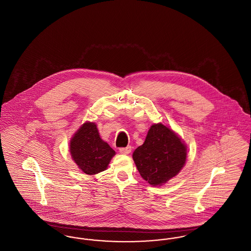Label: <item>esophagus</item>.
Returning <instances> with one entry per match:
<instances>
[{
  "mask_svg": "<svg viewBox=\"0 0 251 251\" xmlns=\"http://www.w3.org/2000/svg\"><path fill=\"white\" fill-rule=\"evenodd\" d=\"M131 146H128L126 148H120V152L122 154H129L131 152Z\"/></svg>",
  "mask_w": 251,
  "mask_h": 251,
  "instance_id": "obj_1",
  "label": "esophagus"
}]
</instances>
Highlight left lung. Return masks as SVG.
Returning <instances> with one entry per match:
<instances>
[{
	"mask_svg": "<svg viewBox=\"0 0 251 251\" xmlns=\"http://www.w3.org/2000/svg\"><path fill=\"white\" fill-rule=\"evenodd\" d=\"M141 177L150 184L162 185L176 176L186 161V147L167 126L153 124L142 146L132 154Z\"/></svg>",
	"mask_w": 251,
	"mask_h": 251,
	"instance_id": "8db88e82",
	"label": "left lung"
}]
</instances>
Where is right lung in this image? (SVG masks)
Segmentation results:
<instances>
[{
    "instance_id": "right-lung-1",
    "label": "right lung",
    "mask_w": 251,
    "mask_h": 251,
    "mask_svg": "<svg viewBox=\"0 0 251 251\" xmlns=\"http://www.w3.org/2000/svg\"><path fill=\"white\" fill-rule=\"evenodd\" d=\"M72 159L85 174L94 175L105 170L115 151L99 134L95 123L86 122L71 141Z\"/></svg>"
}]
</instances>
